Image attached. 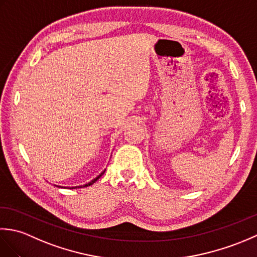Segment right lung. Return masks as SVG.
Returning a JSON list of instances; mask_svg holds the SVG:
<instances>
[{
	"label": "right lung",
	"instance_id": "obj_1",
	"mask_svg": "<svg viewBox=\"0 0 257 257\" xmlns=\"http://www.w3.org/2000/svg\"><path fill=\"white\" fill-rule=\"evenodd\" d=\"M102 174H103V172H102V173L100 174V176H98V177H97L96 179H94V180H92V181H91V182H89V183H87V184L83 185V188H85V187H88V185H91L92 183H95V182L97 181V180H98V179H99V178H100V177L102 176ZM75 188H77V187H75ZM75 188H73V187H72V188H69V189H75ZM78 188H81V187H78Z\"/></svg>",
	"mask_w": 257,
	"mask_h": 257
}]
</instances>
